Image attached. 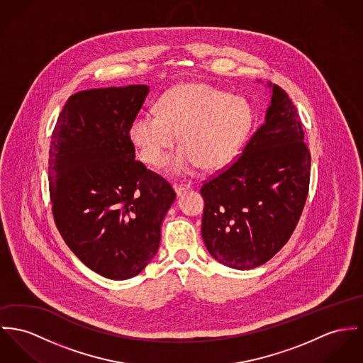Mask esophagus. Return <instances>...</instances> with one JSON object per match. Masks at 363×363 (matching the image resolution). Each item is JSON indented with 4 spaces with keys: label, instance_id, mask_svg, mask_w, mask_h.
<instances>
[{
    "label": "esophagus",
    "instance_id": "34e87169",
    "mask_svg": "<svg viewBox=\"0 0 363 363\" xmlns=\"http://www.w3.org/2000/svg\"><path fill=\"white\" fill-rule=\"evenodd\" d=\"M174 189H175L177 196H182L185 195L188 191H191V186L189 185H175Z\"/></svg>",
    "mask_w": 363,
    "mask_h": 363
}]
</instances>
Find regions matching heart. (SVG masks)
<instances>
[{"instance_id": "b5f03b06", "label": "heart", "mask_w": 363, "mask_h": 363, "mask_svg": "<svg viewBox=\"0 0 363 363\" xmlns=\"http://www.w3.org/2000/svg\"><path fill=\"white\" fill-rule=\"evenodd\" d=\"M156 111L137 113L128 138L140 159L162 167L177 142L181 147L168 164L172 177H188L201 166L218 169L238 153L251 124L247 102L203 83L179 84L166 91Z\"/></svg>"}]
</instances>
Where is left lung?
<instances>
[{"instance_id": "left-lung-1", "label": "left lung", "mask_w": 363, "mask_h": 363, "mask_svg": "<svg viewBox=\"0 0 363 363\" xmlns=\"http://www.w3.org/2000/svg\"><path fill=\"white\" fill-rule=\"evenodd\" d=\"M264 124L238 160L201 186V236L214 259L252 269L290 239L303 213L311 155L296 106L277 84Z\"/></svg>"}]
</instances>
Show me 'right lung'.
I'll return each mask as SVG.
<instances>
[{
	"label": "right lung",
	"mask_w": 363,
	"mask_h": 363,
	"mask_svg": "<svg viewBox=\"0 0 363 363\" xmlns=\"http://www.w3.org/2000/svg\"><path fill=\"white\" fill-rule=\"evenodd\" d=\"M149 86L92 88L72 95L50 145L56 226L84 265L104 278L130 279L159 250L175 192L135 160L128 138Z\"/></svg>",
	"instance_id": "right-lung-1"
}]
</instances>
